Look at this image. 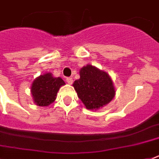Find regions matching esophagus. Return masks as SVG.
Returning <instances> with one entry per match:
<instances>
[{"instance_id":"34e87169","label":"esophagus","mask_w":159,"mask_h":159,"mask_svg":"<svg viewBox=\"0 0 159 159\" xmlns=\"http://www.w3.org/2000/svg\"><path fill=\"white\" fill-rule=\"evenodd\" d=\"M66 81H67V82L68 84H72V82H73V80H72V77H67V78H66Z\"/></svg>"}]
</instances>
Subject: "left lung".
<instances>
[{
  "instance_id": "8db88e82",
  "label": "left lung",
  "mask_w": 159,
  "mask_h": 159,
  "mask_svg": "<svg viewBox=\"0 0 159 159\" xmlns=\"http://www.w3.org/2000/svg\"><path fill=\"white\" fill-rule=\"evenodd\" d=\"M73 87L88 110L106 106L116 94L110 76L92 65H87L80 70V78L75 81Z\"/></svg>"
}]
</instances>
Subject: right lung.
Returning a JSON list of instances; mask_svg holds the SVG:
<instances>
[{
	"label": "right lung",
	"instance_id": "1",
	"mask_svg": "<svg viewBox=\"0 0 159 159\" xmlns=\"http://www.w3.org/2000/svg\"><path fill=\"white\" fill-rule=\"evenodd\" d=\"M65 85L61 77H53L51 73L40 75L34 81L31 92L34 102L39 106H47L56 99L60 87Z\"/></svg>",
	"mask_w": 159,
	"mask_h": 159
}]
</instances>
